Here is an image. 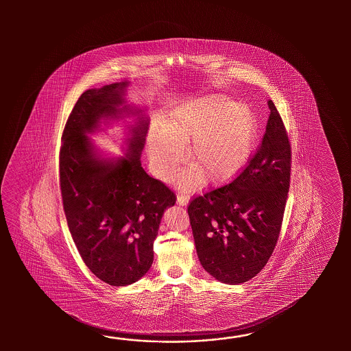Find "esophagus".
<instances>
[{
  "mask_svg": "<svg viewBox=\"0 0 351 351\" xmlns=\"http://www.w3.org/2000/svg\"><path fill=\"white\" fill-rule=\"evenodd\" d=\"M189 203V197L186 194H179L177 197V204L182 206V207H186Z\"/></svg>",
  "mask_w": 351,
  "mask_h": 351,
  "instance_id": "1",
  "label": "esophagus"
}]
</instances>
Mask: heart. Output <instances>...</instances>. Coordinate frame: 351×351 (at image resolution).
Masks as SVG:
<instances>
[{
	"label": "heart",
	"instance_id": "1",
	"mask_svg": "<svg viewBox=\"0 0 351 351\" xmlns=\"http://www.w3.org/2000/svg\"><path fill=\"white\" fill-rule=\"evenodd\" d=\"M257 123L245 103L212 94L178 105L167 115L163 130L148 135V156L159 178H168L182 162L186 144V162L192 168L182 176L186 188L221 184L245 168L254 149Z\"/></svg>",
	"mask_w": 351,
	"mask_h": 351
}]
</instances>
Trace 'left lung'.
I'll return each mask as SVG.
<instances>
[{
  "label": "left lung",
  "instance_id": "1",
  "mask_svg": "<svg viewBox=\"0 0 351 351\" xmlns=\"http://www.w3.org/2000/svg\"><path fill=\"white\" fill-rule=\"evenodd\" d=\"M260 148L227 186L191 202L188 215L202 267L219 282L256 276L276 246L290 186L291 147L276 106Z\"/></svg>",
  "mask_w": 351,
  "mask_h": 351
}]
</instances>
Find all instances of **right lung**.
<instances>
[{"instance_id": "right-lung-1", "label": "right lung", "mask_w": 351, "mask_h": 351, "mask_svg": "<svg viewBox=\"0 0 351 351\" xmlns=\"http://www.w3.org/2000/svg\"><path fill=\"white\" fill-rule=\"evenodd\" d=\"M129 82L86 90L62 133L60 186L67 226L82 261L105 284L127 286L153 263L165 209L174 206L169 188L143 169L141 156L149 118L127 103ZM132 117L119 158H106L89 135Z\"/></svg>"}]
</instances>
